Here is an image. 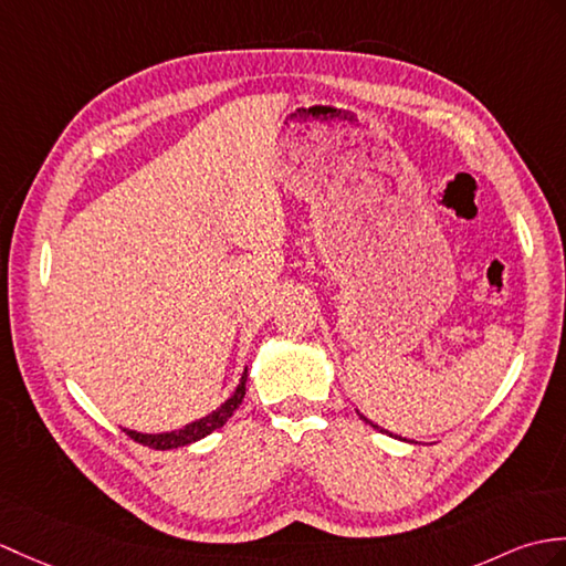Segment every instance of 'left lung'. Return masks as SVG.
I'll list each match as a JSON object with an SVG mask.
<instances>
[{
  "mask_svg": "<svg viewBox=\"0 0 566 566\" xmlns=\"http://www.w3.org/2000/svg\"><path fill=\"white\" fill-rule=\"evenodd\" d=\"M359 417H361V419H364V422H366V424H371V427H374V429H378V431H384V433H390V431H386V429H380V427H378V424H374V422H371V419H366V417H364V415H359ZM390 437H392V433H390ZM396 439H398V437H396Z\"/></svg>",
  "mask_w": 566,
  "mask_h": 566,
  "instance_id": "1",
  "label": "left lung"
}]
</instances>
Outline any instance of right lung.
I'll return each mask as SVG.
<instances>
[{"label":"right lung","instance_id":"1","mask_svg":"<svg viewBox=\"0 0 566 566\" xmlns=\"http://www.w3.org/2000/svg\"><path fill=\"white\" fill-rule=\"evenodd\" d=\"M245 380H248V369L243 371L241 376V384L235 386L233 396L223 402L221 407H217L214 412H209L207 417L202 419H195V422L186 424L182 429H176V431H166V433H139V431H133V429H123L129 439H135L137 443L142 446H149V449H156V451H170V449H180V446H188L192 441H200L205 437H209V433L221 429L223 424L229 422V417L239 410V405L243 402V396H245Z\"/></svg>","mask_w":566,"mask_h":566}]
</instances>
